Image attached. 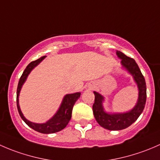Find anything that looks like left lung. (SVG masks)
Masks as SVG:
<instances>
[{
	"mask_svg": "<svg viewBox=\"0 0 160 160\" xmlns=\"http://www.w3.org/2000/svg\"><path fill=\"white\" fill-rule=\"evenodd\" d=\"M117 55L122 59V67H125L133 76L134 80L138 84V99L136 105L132 110L122 114H108L104 112L102 106L104 97L100 93L93 92L95 95L93 104V112L98 123L103 128L108 130H122L128 128L135 122L144 110L146 101V84L144 77L141 72L138 64L135 59L128 57L120 51H117Z\"/></svg>",
	"mask_w": 160,
	"mask_h": 160,
	"instance_id": "obj_1",
	"label": "left lung"
}]
</instances>
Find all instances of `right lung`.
Segmentation results:
<instances>
[{
  "mask_svg": "<svg viewBox=\"0 0 160 160\" xmlns=\"http://www.w3.org/2000/svg\"><path fill=\"white\" fill-rule=\"evenodd\" d=\"M46 56H42V57L39 58V59H36L35 61L31 62L25 70H24L23 73H22V77H20L19 80L17 88V108L19 114H20L21 118L22 120L30 127L32 129H34L36 132H41L43 134H50V133H55L63 129L67 125H68L69 122L71 119V116H72V108H73L74 104L76 101L78 100V98L80 97V93H71V94H67L64 97L62 102L61 104L59 109L58 110L56 114L50 120L48 121L46 123L44 124H35L33 122H31L28 120H27L25 117H24L23 114L21 111L20 107H19L18 103V96L19 93H20L21 88H22V85L25 83L27 77L30 72L32 71L34 67H36L42 60Z\"/></svg>",
  "mask_w": 160,
  "mask_h": 160,
  "instance_id": "add662e5",
  "label": "right lung"
}]
</instances>
